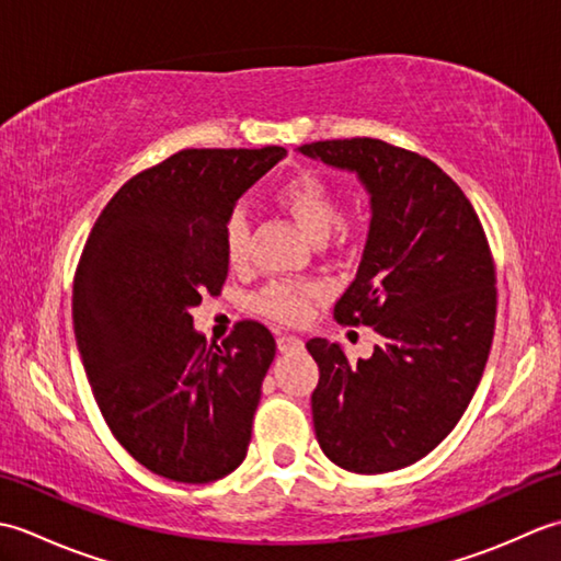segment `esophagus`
<instances>
[{
	"label": "esophagus",
	"mask_w": 561,
	"mask_h": 561,
	"mask_svg": "<svg viewBox=\"0 0 561 561\" xmlns=\"http://www.w3.org/2000/svg\"><path fill=\"white\" fill-rule=\"evenodd\" d=\"M277 350L282 354H299V352H304V340L294 337V335H279L277 337Z\"/></svg>",
	"instance_id": "obj_1"
}]
</instances>
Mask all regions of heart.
<instances>
[{
	"label": "heart",
	"mask_w": 561,
	"mask_h": 561,
	"mask_svg": "<svg viewBox=\"0 0 561 561\" xmlns=\"http://www.w3.org/2000/svg\"><path fill=\"white\" fill-rule=\"evenodd\" d=\"M277 205L301 226L313 241H325L340 224V202L332 187L313 173H299L277 190ZM224 250L231 265H241L248 255V221L243 211H233L224 226ZM318 296L313 284H270L255 296V308L282 323H301L308 304Z\"/></svg>",
	"instance_id": "heart-1"
}]
</instances>
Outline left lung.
<instances>
[{
  "label": "left lung",
  "instance_id": "obj_1",
  "mask_svg": "<svg viewBox=\"0 0 561 561\" xmlns=\"http://www.w3.org/2000/svg\"><path fill=\"white\" fill-rule=\"evenodd\" d=\"M299 153L354 173L366 190L371 224L335 318L380 337L359 362L337 342L306 344L320 368L316 438L350 472L408 468L450 434L478 390L496 318L490 245L470 199L420 153L368 137Z\"/></svg>",
  "mask_w": 561,
  "mask_h": 561
}]
</instances>
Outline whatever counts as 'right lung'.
I'll return each instance as SVG.
<instances>
[{"instance_id": "add662e5", "label": "right lung", "mask_w": 561, "mask_h": 561, "mask_svg": "<svg viewBox=\"0 0 561 561\" xmlns=\"http://www.w3.org/2000/svg\"><path fill=\"white\" fill-rule=\"evenodd\" d=\"M284 157L178 151L129 178L83 245L71 294L83 371L115 438L165 480H221L248 453L277 344L255 320L207 344L190 311L229 274L224 226L238 197Z\"/></svg>"}]
</instances>
